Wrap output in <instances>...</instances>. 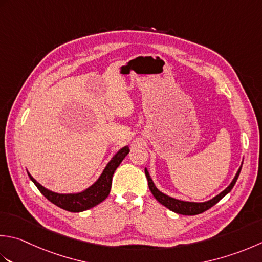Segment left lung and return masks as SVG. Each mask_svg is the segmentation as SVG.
Returning <instances> with one entry per match:
<instances>
[{"label":"left lung","instance_id":"1","mask_svg":"<svg viewBox=\"0 0 262 262\" xmlns=\"http://www.w3.org/2000/svg\"><path fill=\"white\" fill-rule=\"evenodd\" d=\"M242 165H243V161H242ZM242 165H241V167L238 168L236 175H235V177L233 178V181L230 182L229 185L225 188L223 192H220L218 195H216L211 200H209V201H206V202H189V201H183V200H178V199L169 196V195H167V194L162 193L161 191H159V189L157 188V186L155 185V183H153L150 173H148L146 168H145V175L147 178L150 191L153 194V196L157 199L158 202H160L162 206H165L166 208H168L169 210H171V211L176 212V213L185 214V216H194V214H199V213L207 211L208 209L213 207L214 204L218 203L220 200L226 195V194H228L230 191H232V188L234 187L235 183H236L237 178H238L241 169H242Z\"/></svg>","mask_w":262,"mask_h":262}]
</instances>
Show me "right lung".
<instances>
[{
  "instance_id": "1",
  "label": "right lung",
  "mask_w": 262,
  "mask_h": 262,
  "mask_svg": "<svg viewBox=\"0 0 262 262\" xmlns=\"http://www.w3.org/2000/svg\"><path fill=\"white\" fill-rule=\"evenodd\" d=\"M129 153V147L128 145L121 147L116 155L111 158V160L107 162V165L103 169V171L97 178V181L92 184L90 187L78 193H56L50 189L45 188L44 186L36 181V179L28 172L29 178L35 184L36 187L39 189V192L59 208L67 210L70 212H81L85 210L93 208L97 204L107 198L111 189L112 176L116 171L118 166L120 165L121 161L124 160L125 157Z\"/></svg>"
}]
</instances>
